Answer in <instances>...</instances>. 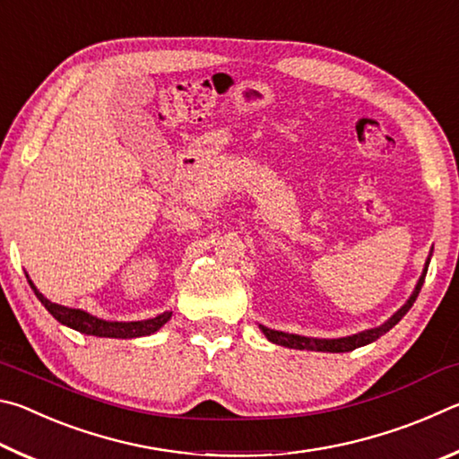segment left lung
<instances>
[{
	"label": "left lung",
	"instance_id": "1",
	"mask_svg": "<svg viewBox=\"0 0 459 459\" xmlns=\"http://www.w3.org/2000/svg\"><path fill=\"white\" fill-rule=\"evenodd\" d=\"M431 257V255H429ZM427 265H429V259L425 263V269L421 277H419L417 287L413 295H411L409 301L405 306H403L397 314H394L391 320L385 322L383 325H378V328H372L367 332H360V333H354V336H348V338H336V340H322V338H306V336H298V333H285V332H277V330H269L265 325H261L263 333H265L267 340L273 342V344L279 346H285V348H295V351H317V352H351L354 348H360L364 344H370V342H375L377 338L383 336L388 330L393 328L394 324L401 322V317L405 316L411 306H413V301L417 299L419 291H421V285L425 281V275H427Z\"/></svg>",
	"mask_w": 459,
	"mask_h": 459
}]
</instances>
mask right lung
I'll use <instances>...</instances> for the list:
<instances>
[{"label": "right lung", "mask_w": 459, "mask_h": 459, "mask_svg": "<svg viewBox=\"0 0 459 459\" xmlns=\"http://www.w3.org/2000/svg\"><path fill=\"white\" fill-rule=\"evenodd\" d=\"M30 281V279H28ZM32 290L36 293V298L42 301V306L48 309V312L56 317L60 324L68 325V328H74L82 333H89V336H99V338H139V336H147V333L158 332L161 325H164L172 312H166L158 317H152V320H143V322H105L99 320V317L91 316L82 309H73V307H65L58 304H52L44 298V295L36 290L34 283Z\"/></svg>", "instance_id": "right-lung-1"}]
</instances>
